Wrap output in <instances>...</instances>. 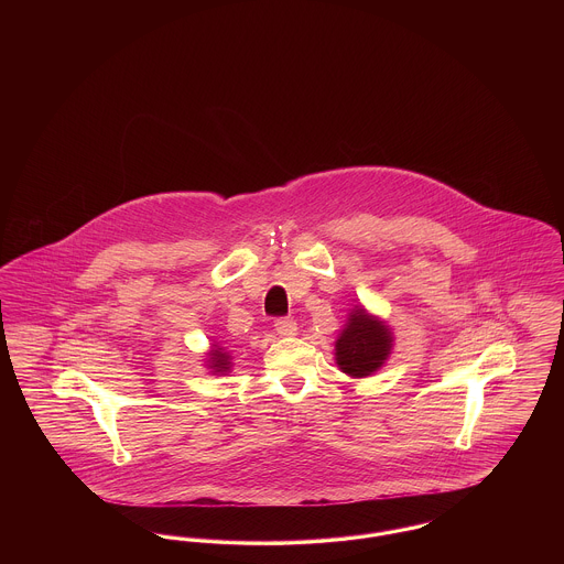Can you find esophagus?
I'll return each mask as SVG.
<instances>
[{
	"label": "esophagus",
	"mask_w": 564,
	"mask_h": 564,
	"mask_svg": "<svg viewBox=\"0 0 564 564\" xmlns=\"http://www.w3.org/2000/svg\"><path fill=\"white\" fill-rule=\"evenodd\" d=\"M274 329H276V334L283 336V338H292V336L297 334V323H295L294 319H276Z\"/></svg>",
	"instance_id": "1"
}]
</instances>
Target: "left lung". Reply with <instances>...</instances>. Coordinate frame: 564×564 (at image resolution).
Returning <instances> with one entry per match:
<instances>
[{
    "label": "left lung",
    "mask_w": 564,
    "mask_h": 564,
    "mask_svg": "<svg viewBox=\"0 0 564 564\" xmlns=\"http://www.w3.org/2000/svg\"><path fill=\"white\" fill-rule=\"evenodd\" d=\"M393 345L395 336L387 322L357 304L334 343L336 366L350 378H368L387 364Z\"/></svg>",
    "instance_id": "obj_1"
}]
</instances>
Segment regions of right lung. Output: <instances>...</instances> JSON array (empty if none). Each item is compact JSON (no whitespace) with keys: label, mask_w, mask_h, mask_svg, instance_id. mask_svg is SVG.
<instances>
[{"label":"right lung","mask_w":564,"mask_h":564,"mask_svg":"<svg viewBox=\"0 0 564 564\" xmlns=\"http://www.w3.org/2000/svg\"><path fill=\"white\" fill-rule=\"evenodd\" d=\"M205 366L212 375H228L232 370V355L214 343L212 349L205 352Z\"/></svg>","instance_id":"obj_1"}]
</instances>
